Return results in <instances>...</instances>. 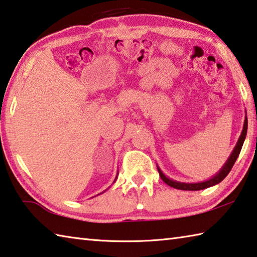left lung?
Returning <instances> with one entry per match:
<instances>
[{
  "label": "left lung",
  "instance_id": "obj_1",
  "mask_svg": "<svg viewBox=\"0 0 257 257\" xmlns=\"http://www.w3.org/2000/svg\"><path fill=\"white\" fill-rule=\"evenodd\" d=\"M246 134H247V116L245 115L244 127H242L241 134H240V136L238 138V142H237L235 148L232 149L230 156L228 157V160L226 161L225 164H223V166L221 167L220 171H219L216 175H213L211 179L206 180L203 182H198V183H184V182L174 181V180L170 179V177H167L164 173H163L160 167L157 166V170H158V173H160L161 179L164 181L167 185L172 186V188L179 189V190H185V191H199V190L207 189V188H210V186H213V185H216L218 183H220V182L228 175V173H229L231 167L234 166L237 157H238L239 153L241 151L242 144H244V142H245Z\"/></svg>",
  "mask_w": 257,
  "mask_h": 257
}]
</instances>
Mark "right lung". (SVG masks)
<instances>
[{"mask_svg":"<svg viewBox=\"0 0 257 257\" xmlns=\"http://www.w3.org/2000/svg\"><path fill=\"white\" fill-rule=\"evenodd\" d=\"M115 180H116V176H115ZM115 180H114V182H115Z\"/></svg>","mask_w":257,"mask_h":257,"instance_id":"obj_1","label":"right lung"}]
</instances>
